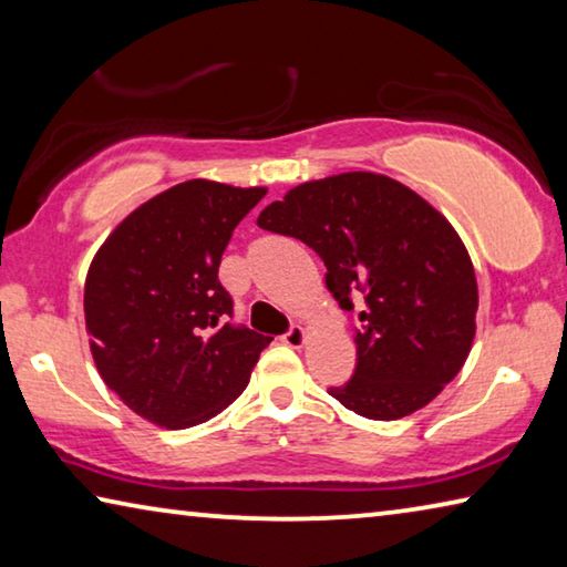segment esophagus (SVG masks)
<instances>
[{"mask_svg":"<svg viewBox=\"0 0 567 567\" xmlns=\"http://www.w3.org/2000/svg\"><path fill=\"white\" fill-rule=\"evenodd\" d=\"M282 342L287 344V348H295V350L302 348V344L307 342V330L302 328V324H295V328H290L282 334Z\"/></svg>","mask_w":567,"mask_h":567,"instance_id":"obj_1","label":"esophagus"}]
</instances>
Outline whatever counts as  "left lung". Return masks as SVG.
Returning a JSON list of instances; mask_svg holds the SVG:
<instances>
[{
	"label": "left lung",
	"instance_id": "obj_1",
	"mask_svg": "<svg viewBox=\"0 0 567 567\" xmlns=\"http://www.w3.org/2000/svg\"><path fill=\"white\" fill-rule=\"evenodd\" d=\"M257 225L322 257L342 310H360L358 368L330 395L368 420L433 402L475 340L477 280L463 239L415 189L375 172L302 182Z\"/></svg>",
	"mask_w": 567,
	"mask_h": 567
}]
</instances>
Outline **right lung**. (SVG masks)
Listing matches in <instances>:
<instances>
[{"instance_id": "1", "label": "right lung", "mask_w": 567, "mask_h": 567, "mask_svg": "<svg viewBox=\"0 0 567 567\" xmlns=\"http://www.w3.org/2000/svg\"><path fill=\"white\" fill-rule=\"evenodd\" d=\"M267 187L187 179L104 239L84 282V324L100 378L167 430L195 427L247 388L272 338L235 328L219 260Z\"/></svg>"}]
</instances>
